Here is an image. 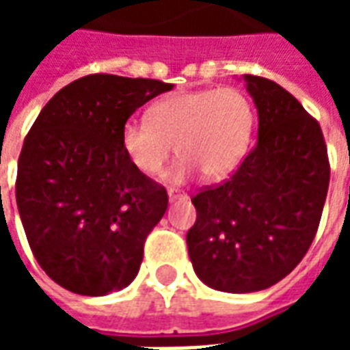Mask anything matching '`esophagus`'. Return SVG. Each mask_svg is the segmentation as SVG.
I'll list each match as a JSON object with an SVG mask.
<instances>
[{
  "label": "esophagus",
  "mask_w": 350,
  "mask_h": 350,
  "mask_svg": "<svg viewBox=\"0 0 350 350\" xmlns=\"http://www.w3.org/2000/svg\"><path fill=\"white\" fill-rule=\"evenodd\" d=\"M168 198H170V202H174V200H182V198H187L185 193H180V191L170 189L168 191Z\"/></svg>",
  "instance_id": "1"
}]
</instances>
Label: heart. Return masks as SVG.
<instances>
[{
    "label": "heart",
    "instance_id": "heart-1",
    "mask_svg": "<svg viewBox=\"0 0 350 350\" xmlns=\"http://www.w3.org/2000/svg\"><path fill=\"white\" fill-rule=\"evenodd\" d=\"M255 114L247 95L238 88L176 93L155 103L146 120H127L122 148L144 176H157L172 155L182 157L165 174V182L225 180L242 163L250 146Z\"/></svg>",
    "mask_w": 350,
    "mask_h": 350
}]
</instances>
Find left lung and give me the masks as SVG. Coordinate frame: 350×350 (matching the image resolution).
<instances>
[{
    "label": "left lung",
    "instance_id": "obj_1",
    "mask_svg": "<svg viewBox=\"0 0 350 350\" xmlns=\"http://www.w3.org/2000/svg\"><path fill=\"white\" fill-rule=\"evenodd\" d=\"M258 112V142L219 185L191 198L193 268L223 293H255L288 275L323 215L330 163L321 125L273 80L245 75Z\"/></svg>",
    "mask_w": 350,
    "mask_h": 350
}]
</instances>
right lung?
Instances as JSON below:
<instances>
[{"label":"right lung","mask_w":350,"mask_h":350,"mask_svg":"<svg viewBox=\"0 0 350 350\" xmlns=\"http://www.w3.org/2000/svg\"><path fill=\"white\" fill-rule=\"evenodd\" d=\"M172 88L88 75L62 88L27 133L16 174L20 219L39 266L67 291L105 296L137 278L168 195L131 165L122 127Z\"/></svg>","instance_id":"obj_1"}]
</instances>
